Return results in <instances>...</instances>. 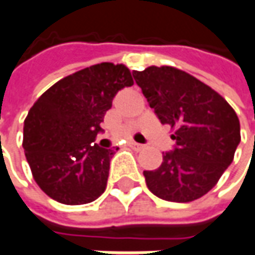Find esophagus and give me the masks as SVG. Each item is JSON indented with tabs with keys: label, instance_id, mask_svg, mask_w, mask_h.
<instances>
[{
	"label": "esophagus",
	"instance_id": "34e87169",
	"mask_svg": "<svg viewBox=\"0 0 255 255\" xmlns=\"http://www.w3.org/2000/svg\"><path fill=\"white\" fill-rule=\"evenodd\" d=\"M129 147H130V148H133L134 151H140L144 148V145L138 144V143H136V141H129Z\"/></svg>",
	"mask_w": 255,
	"mask_h": 255
}]
</instances>
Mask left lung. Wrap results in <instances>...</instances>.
I'll list each match as a JSON object with an SVG mask.
<instances>
[{"label": "left lung", "mask_w": 255, "mask_h": 255, "mask_svg": "<svg viewBox=\"0 0 255 255\" xmlns=\"http://www.w3.org/2000/svg\"><path fill=\"white\" fill-rule=\"evenodd\" d=\"M150 107L162 125L175 129L173 150L162 164L144 171L157 197L189 203L203 197L232 164L240 143V122L231 105L210 86L172 66L133 71Z\"/></svg>", "instance_id": "left-lung-1"}]
</instances>
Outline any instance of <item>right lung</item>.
I'll return each instance as SVG.
<instances>
[{
  "instance_id": "add662e5",
  "label": "right lung",
  "mask_w": 255,
  "mask_h": 255,
  "mask_svg": "<svg viewBox=\"0 0 255 255\" xmlns=\"http://www.w3.org/2000/svg\"><path fill=\"white\" fill-rule=\"evenodd\" d=\"M133 84L125 65H93L51 86L24 119L23 148L33 178L58 203L80 205L107 187L115 151L93 144L119 90Z\"/></svg>"
}]
</instances>
